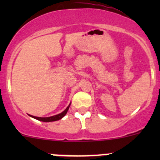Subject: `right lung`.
I'll return each instance as SVG.
<instances>
[{
	"instance_id": "1",
	"label": "right lung",
	"mask_w": 160,
	"mask_h": 160,
	"mask_svg": "<svg viewBox=\"0 0 160 160\" xmlns=\"http://www.w3.org/2000/svg\"><path fill=\"white\" fill-rule=\"evenodd\" d=\"M70 105H69L68 107H67V108L65 109V110L62 111V113H60V114H56V115L51 116V117L40 118V117H35V116H32V115H30V116L32 118H33L37 119V120H38V121H41V122H55V121H58V120H59V119H61L62 118H63L64 116L66 115V114H67V113L69 110V108H70Z\"/></svg>"
}]
</instances>
